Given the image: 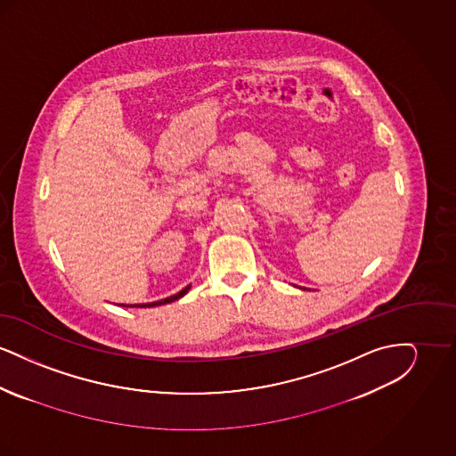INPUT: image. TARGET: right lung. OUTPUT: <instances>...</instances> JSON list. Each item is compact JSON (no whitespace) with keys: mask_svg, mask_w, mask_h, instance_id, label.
Instances as JSON below:
<instances>
[{"mask_svg":"<svg viewBox=\"0 0 456 456\" xmlns=\"http://www.w3.org/2000/svg\"><path fill=\"white\" fill-rule=\"evenodd\" d=\"M191 289V285H188V287H184L181 292H177V294H174L171 297H166V299H160V301H155V303H147V304H121L123 307H155V305H162V304H169L174 303V301H177V299H181L184 294H188V290Z\"/></svg>","mask_w":456,"mask_h":456,"instance_id":"add662e5","label":"right lung"}]
</instances>
